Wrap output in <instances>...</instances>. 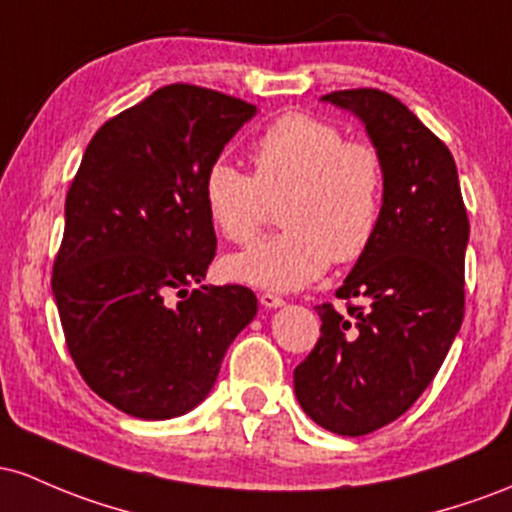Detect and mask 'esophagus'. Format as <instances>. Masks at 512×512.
I'll return each mask as SVG.
<instances>
[{"label":"esophagus","mask_w":512,"mask_h":512,"mask_svg":"<svg viewBox=\"0 0 512 512\" xmlns=\"http://www.w3.org/2000/svg\"><path fill=\"white\" fill-rule=\"evenodd\" d=\"M258 302H261L263 307H266V309L283 307V304H285L283 297H280V295H275V292H261V295H258Z\"/></svg>","instance_id":"obj_1"}]
</instances>
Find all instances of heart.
<instances>
[{
  "instance_id": "heart-1",
  "label": "heart",
  "mask_w": 512,
  "mask_h": 512,
  "mask_svg": "<svg viewBox=\"0 0 512 512\" xmlns=\"http://www.w3.org/2000/svg\"><path fill=\"white\" fill-rule=\"evenodd\" d=\"M254 174L227 162L210 164L203 200L217 232L232 244H251L285 200V229L225 261L229 278L268 290H300L331 261L353 263L382 227L387 164L380 149L348 140L331 120L287 113L268 125L249 149Z\"/></svg>"
}]
</instances>
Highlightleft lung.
<instances>
[{"mask_svg":"<svg viewBox=\"0 0 512 512\" xmlns=\"http://www.w3.org/2000/svg\"><path fill=\"white\" fill-rule=\"evenodd\" d=\"M321 99L363 120L387 164L380 232L336 290L348 309L319 304L321 336L295 367L304 413L358 438L409 411L438 375L464 319L469 217L450 149L399 99L380 89Z\"/></svg>","mask_w":512,"mask_h":512,"instance_id":"1","label":"left lung"}]
</instances>
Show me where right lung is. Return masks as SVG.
Instances as JSON below:
<instances>
[{"label":"right lung","mask_w":512,"mask_h":512,"mask_svg":"<svg viewBox=\"0 0 512 512\" xmlns=\"http://www.w3.org/2000/svg\"><path fill=\"white\" fill-rule=\"evenodd\" d=\"M254 113L205 86H162L96 130L67 191L53 263L65 343L84 382L128 416L198 406L256 317L249 287L190 290L217 249L205 171Z\"/></svg>","instance_id":"obj_1"}]
</instances>
